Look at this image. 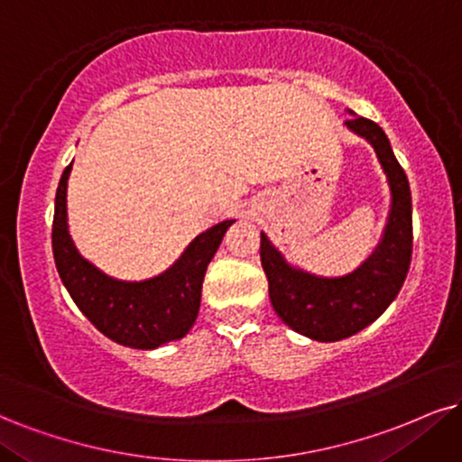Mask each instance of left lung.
Masks as SVG:
<instances>
[{
    "mask_svg": "<svg viewBox=\"0 0 462 462\" xmlns=\"http://www.w3.org/2000/svg\"><path fill=\"white\" fill-rule=\"evenodd\" d=\"M346 126L374 147L388 175L392 208L374 253L351 274L321 278L289 265L261 233V265L276 315L298 334L321 343L349 338L383 315L405 282L413 250L411 190L388 136L379 124L360 116L346 119Z\"/></svg>",
    "mask_w": 462,
    "mask_h": 462,
    "instance_id": "1",
    "label": "left lung"
}]
</instances>
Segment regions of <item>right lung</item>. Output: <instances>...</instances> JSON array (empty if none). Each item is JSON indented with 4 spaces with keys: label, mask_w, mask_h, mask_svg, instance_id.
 <instances>
[{
    "label": "right lung",
    "mask_w": 462,
    "mask_h": 462,
    "mask_svg": "<svg viewBox=\"0 0 462 462\" xmlns=\"http://www.w3.org/2000/svg\"><path fill=\"white\" fill-rule=\"evenodd\" d=\"M72 164L61 173L55 195L53 257L68 293L106 338L133 349H156L188 334L199 315L205 270L233 220L197 236L173 267L150 281L126 282L85 261L68 236L66 188Z\"/></svg>",
    "instance_id": "add662e5"
}]
</instances>
